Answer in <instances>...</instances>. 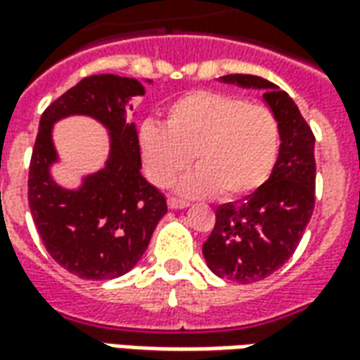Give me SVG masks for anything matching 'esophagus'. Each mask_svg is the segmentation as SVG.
I'll list each match as a JSON object with an SVG mask.
<instances>
[{
    "label": "esophagus",
    "instance_id": "1",
    "mask_svg": "<svg viewBox=\"0 0 360 360\" xmlns=\"http://www.w3.org/2000/svg\"><path fill=\"white\" fill-rule=\"evenodd\" d=\"M167 204H169V208H172V210H181V208H187L188 206L187 200H183V198H175V196L167 198Z\"/></svg>",
    "mask_w": 360,
    "mask_h": 360
}]
</instances>
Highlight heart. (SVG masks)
<instances>
[{
	"mask_svg": "<svg viewBox=\"0 0 360 360\" xmlns=\"http://www.w3.org/2000/svg\"><path fill=\"white\" fill-rule=\"evenodd\" d=\"M141 152L148 177L160 187L172 185L195 158V172L179 191L206 196H241L257 191L279 154V123L274 111L239 96L195 90L167 108L165 125L141 127Z\"/></svg>",
	"mask_w": 360,
	"mask_h": 360,
	"instance_id": "1",
	"label": "heart"
}]
</instances>
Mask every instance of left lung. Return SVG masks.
Instances as JSON below:
<instances>
[{"label": "left lung", "mask_w": 360, "mask_h": 360, "mask_svg": "<svg viewBox=\"0 0 360 360\" xmlns=\"http://www.w3.org/2000/svg\"><path fill=\"white\" fill-rule=\"evenodd\" d=\"M221 82L262 90L279 123V154L266 183L237 202L216 208V226L202 245L219 278L252 283L281 268L297 249L314 210V134L291 96L257 75H226Z\"/></svg>", "instance_id": "obj_1"}]
</instances>
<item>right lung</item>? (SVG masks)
<instances>
[{"mask_svg":"<svg viewBox=\"0 0 360 360\" xmlns=\"http://www.w3.org/2000/svg\"><path fill=\"white\" fill-rule=\"evenodd\" d=\"M142 94L136 79L92 75L59 96L40 117L28 169V206L50 257L82 279H113L133 270L167 212L165 196L141 173L129 102ZM71 115H89L110 131L106 165L79 189L61 188L51 177L58 159L51 131L59 118Z\"/></svg>","mask_w":360,"mask_h":360,"instance_id":"obj_1","label":"right lung"}]
</instances>
